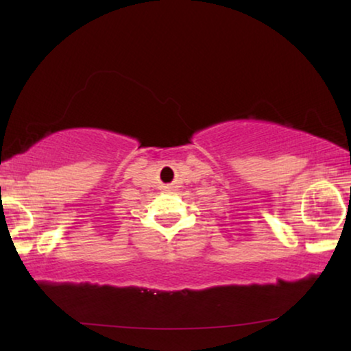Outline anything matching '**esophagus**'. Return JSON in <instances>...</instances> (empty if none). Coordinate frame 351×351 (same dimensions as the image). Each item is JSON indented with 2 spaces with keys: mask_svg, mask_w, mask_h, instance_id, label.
<instances>
[{
  "mask_svg": "<svg viewBox=\"0 0 351 351\" xmlns=\"http://www.w3.org/2000/svg\"><path fill=\"white\" fill-rule=\"evenodd\" d=\"M165 189H166L167 191H171V190H172V186H165Z\"/></svg>",
  "mask_w": 351,
  "mask_h": 351,
  "instance_id": "obj_1",
  "label": "esophagus"
}]
</instances>
